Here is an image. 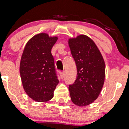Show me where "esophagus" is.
<instances>
[{
  "label": "esophagus",
  "instance_id": "obj_1",
  "mask_svg": "<svg viewBox=\"0 0 129 129\" xmlns=\"http://www.w3.org/2000/svg\"><path fill=\"white\" fill-rule=\"evenodd\" d=\"M60 76L61 78H63V76H64V72H60Z\"/></svg>",
  "mask_w": 129,
  "mask_h": 129
}]
</instances>
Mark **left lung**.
<instances>
[{
  "mask_svg": "<svg viewBox=\"0 0 129 129\" xmlns=\"http://www.w3.org/2000/svg\"><path fill=\"white\" fill-rule=\"evenodd\" d=\"M68 45L77 68L75 82L69 85L70 98L76 106H88L97 100L103 88L105 61L95 43L86 35L70 38Z\"/></svg>",
  "mask_w": 129,
  "mask_h": 129,
  "instance_id": "left-lung-1",
  "label": "left lung"
}]
</instances>
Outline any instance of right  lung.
I'll use <instances>...</instances> for the list:
<instances>
[{"instance_id":"add662e5","label":"right lung","mask_w":129,"mask_h":129,"mask_svg":"<svg viewBox=\"0 0 129 129\" xmlns=\"http://www.w3.org/2000/svg\"><path fill=\"white\" fill-rule=\"evenodd\" d=\"M57 36L41 33L26 43L21 55L19 72L24 91L38 102H48L53 97L59 83L51 49Z\"/></svg>"}]
</instances>
